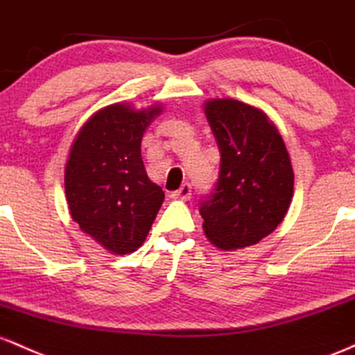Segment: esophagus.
<instances>
[{
	"label": "esophagus",
	"mask_w": 355,
	"mask_h": 355,
	"mask_svg": "<svg viewBox=\"0 0 355 355\" xmlns=\"http://www.w3.org/2000/svg\"><path fill=\"white\" fill-rule=\"evenodd\" d=\"M171 198L173 199H182V201H186V199L191 198V184H182L181 188L178 191H174V193H171Z\"/></svg>",
	"instance_id": "34e87169"
}]
</instances>
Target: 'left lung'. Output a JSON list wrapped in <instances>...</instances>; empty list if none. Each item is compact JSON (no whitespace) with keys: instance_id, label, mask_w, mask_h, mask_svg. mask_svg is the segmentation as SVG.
<instances>
[{"instance_id":"left-lung-1","label":"left lung","mask_w":355,"mask_h":355,"mask_svg":"<svg viewBox=\"0 0 355 355\" xmlns=\"http://www.w3.org/2000/svg\"><path fill=\"white\" fill-rule=\"evenodd\" d=\"M205 114L220 149L216 188L201 202L206 238L223 252L257 245L284 221L293 198L290 154L263 110L209 98Z\"/></svg>"}]
</instances>
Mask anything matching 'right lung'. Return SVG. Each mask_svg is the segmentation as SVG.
Instances as JSON below:
<instances>
[{"instance_id": "right-lung-1", "label": "right lung", "mask_w": 355, "mask_h": 355, "mask_svg": "<svg viewBox=\"0 0 355 355\" xmlns=\"http://www.w3.org/2000/svg\"><path fill=\"white\" fill-rule=\"evenodd\" d=\"M161 105L117 102L78 130L65 164L71 220L109 253H132L149 234L164 191L147 178L141 142Z\"/></svg>"}]
</instances>
